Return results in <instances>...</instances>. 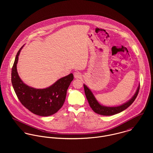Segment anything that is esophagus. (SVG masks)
Returning a JSON list of instances; mask_svg holds the SVG:
<instances>
[{
    "mask_svg": "<svg viewBox=\"0 0 153 153\" xmlns=\"http://www.w3.org/2000/svg\"><path fill=\"white\" fill-rule=\"evenodd\" d=\"M74 75L75 78H76V79H79L82 77L81 74L79 73V72H75L74 74Z\"/></svg>",
    "mask_w": 153,
    "mask_h": 153,
    "instance_id": "34e87169",
    "label": "esophagus"
}]
</instances>
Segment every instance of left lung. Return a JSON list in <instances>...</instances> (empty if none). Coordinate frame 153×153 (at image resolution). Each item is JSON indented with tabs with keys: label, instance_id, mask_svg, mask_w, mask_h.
Wrapping results in <instances>:
<instances>
[{
	"label": "left lung",
	"instance_id": "left-lung-1",
	"mask_svg": "<svg viewBox=\"0 0 153 153\" xmlns=\"http://www.w3.org/2000/svg\"><path fill=\"white\" fill-rule=\"evenodd\" d=\"M84 87L85 94L88 101V103L92 110L95 113L98 114L100 115L109 116V115H112L118 114L123 111L124 110L127 109L128 107H129L131 105L137 97V95L138 94V91L140 89V84L138 85V87L135 91V93L132 97L130 100H129L128 101H127L126 102L120 105L115 106V107H107V106L101 105L97 100L96 98L95 97L91 90L85 84H84Z\"/></svg>",
	"mask_w": 153,
	"mask_h": 153
}]
</instances>
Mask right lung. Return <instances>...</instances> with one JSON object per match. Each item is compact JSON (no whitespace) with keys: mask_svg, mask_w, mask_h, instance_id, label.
I'll return each instance as SVG.
<instances>
[{"mask_svg":"<svg viewBox=\"0 0 153 153\" xmlns=\"http://www.w3.org/2000/svg\"><path fill=\"white\" fill-rule=\"evenodd\" d=\"M23 46L19 50L12 69L11 81L14 91L22 105L32 113L42 117L53 115L62 107L74 75L70 74L46 88L28 86L22 81L17 71L19 56Z\"/></svg>","mask_w":153,"mask_h":153,"instance_id":"1","label":"right lung"}]
</instances>
